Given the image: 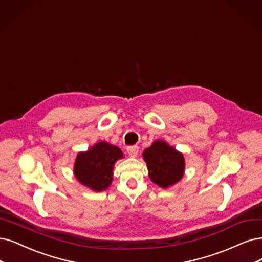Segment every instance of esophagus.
I'll return each instance as SVG.
<instances>
[{
    "label": "esophagus",
    "mask_w": 262,
    "mask_h": 262,
    "mask_svg": "<svg viewBox=\"0 0 262 262\" xmlns=\"http://www.w3.org/2000/svg\"><path fill=\"white\" fill-rule=\"evenodd\" d=\"M139 148L137 146H132L127 148V153L130 158H136L138 156Z\"/></svg>",
    "instance_id": "obj_1"
}]
</instances>
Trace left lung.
<instances>
[{
  "mask_svg": "<svg viewBox=\"0 0 262 262\" xmlns=\"http://www.w3.org/2000/svg\"><path fill=\"white\" fill-rule=\"evenodd\" d=\"M142 157L147 163L149 178L160 188L172 187L185 175V156L165 140L153 141L142 152Z\"/></svg>",
  "mask_w": 262,
  "mask_h": 262,
  "instance_id": "left-lung-1",
  "label": "left lung"
}]
</instances>
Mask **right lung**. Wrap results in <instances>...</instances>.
Instances as JSON below:
<instances>
[{"label":"right lung","instance_id":"right-lung-1","mask_svg":"<svg viewBox=\"0 0 262 262\" xmlns=\"http://www.w3.org/2000/svg\"><path fill=\"white\" fill-rule=\"evenodd\" d=\"M123 158L119 147L98 141L89 150L77 153L73 173L81 185L95 192H101L111 186L114 164Z\"/></svg>","mask_w":262,"mask_h":262}]
</instances>
